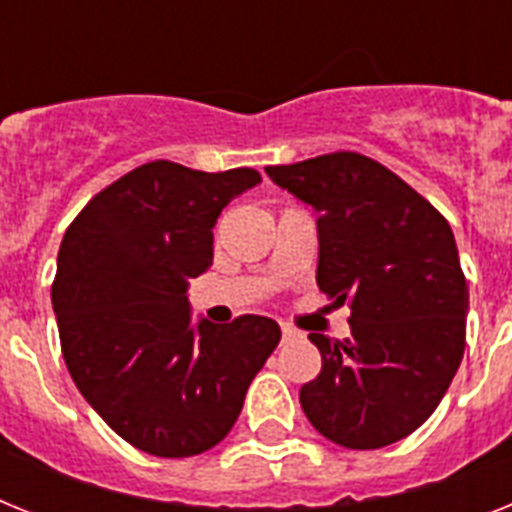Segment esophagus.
<instances>
[{
    "label": "esophagus",
    "mask_w": 512,
    "mask_h": 512,
    "mask_svg": "<svg viewBox=\"0 0 512 512\" xmlns=\"http://www.w3.org/2000/svg\"><path fill=\"white\" fill-rule=\"evenodd\" d=\"M280 329H282V340H290V337L298 335V332H295V329L290 327V324H280Z\"/></svg>",
    "instance_id": "esophagus-1"
}]
</instances>
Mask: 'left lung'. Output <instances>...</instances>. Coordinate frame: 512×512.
<instances>
[{"instance_id":"left-lung-1","label":"left lung","mask_w":512,"mask_h":512,"mask_svg":"<svg viewBox=\"0 0 512 512\" xmlns=\"http://www.w3.org/2000/svg\"><path fill=\"white\" fill-rule=\"evenodd\" d=\"M319 211L316 285L350 306V337L311 332L322 371L301 387L319 434L350 450L408 437L445 398L466 350L468 285L447 219L356 151L266 167Z\"/></svg>"}]
</instances>
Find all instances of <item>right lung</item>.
<instances>
[{"label": "right lung", "mask_w": 512, "mask_h": 512, "mask_svg": "<svg viewBox=\"0 0 512 512\" xmlns=\"http://www.w3.org/2000/svg\"><path fill=\"white\" fill-rule=\"evenodd\" d=\"M251 167L198 172L156 159L99 190L70 222L52 306L67 371L112 432L156 458H190L227 437L280 324L243 314L190 327L188 282L211 266Z\"/></svg>", "instance_id": "add662e5"}]
</instances>
